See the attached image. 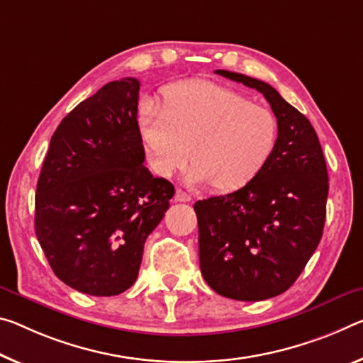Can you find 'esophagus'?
I'll return each instance as SVG.
<instances>
[{"mask_svg":"<svg viewBox=\"0 0 363 363\" xmlns=\"http://www.w3.org/2000/svg\"><path fill=\"white\" fill-rule=\"evenodd\" d=\"M174 199H176V202H191V200H192L191 194L184 192V191H181V189H177V191H176Z\"/></svg>","mask_w":363,"mask_h":363,"instance_id":"obj_1","label":"esophagus"}]
</instances>
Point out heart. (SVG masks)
Instances as JSON below:
<instances>
[{
  "label": "heart",
  "instance_id": "heart-1",
  "mask_svg": "<svg viewBox=\"0 0 363 363\" xmlns=\"http://www.w3.org/2000/svg\"><path fill=\"white\" fill-rule=\"evenodd\" d=\"M139 129L152 168L171 176L187 164L189 181L220 192L244 187L260 174L278 143V121L267 106L211 82L172 85L163 106L145 100Z\"/></svg>",
  "mask_w": 363,
  "mask_h": 363
}]
</instances>
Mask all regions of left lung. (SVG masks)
Instances as JSON below:
<instances>
[{
	"label": "left lung",
	"instance_id": "1",
	"mask_svg": "<svg viewBox=\"0 0 363 363\" xmlns=\"http://www.w3.org/2000/svg\"><path fill=\"white\" fill-rule=\"evenodd\" d=\"M255 89L278 121L268 164L239 191L195 202L200 269L220 296L257 302L296 283L320 244L326 220L328 171L310 121L272 85L215 71Z\"/></svg>",
	"mask_w": 363,
	"mask_h": 363
}]
</instances>
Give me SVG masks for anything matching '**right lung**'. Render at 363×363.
I'll return each instance as SVG.
<instances>
[{
  "instance_id": "right-lung-1",
  "label": "right lung",
  "mask_w": 363,
  "mask_h": 363,
  "mask_svg": "<svg viewBox=\"0 0 363 363\" xmlns=\"http://www.w3.org/2000/svg\"><path fill=\"white\" fill-rule=\"evenodd\" d=\"M140 82H109L57 125L40 172L35 234L62 283L109 297L135 283L174 186L143 166Z\"/></svg>"
}]
</instances>
